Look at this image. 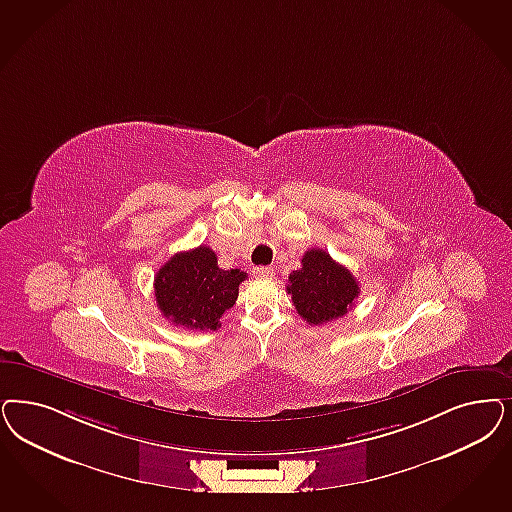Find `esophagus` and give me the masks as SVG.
I'll list each match as a JSON object with an SVG mask.
<instances>
[{
    "label": "esophagus",
    "mask_w": 512,
    "mask_h": 512,
    "mask_svg": "<svg viewBox=\"0 0 512 512\" xmlns=\"http://www.w3.org/2000/svg\"><path fill=\"white\" fill-rule=\"evenodd\" d=\"M253 276H255V278H261V280L272 278V276H274V268H272V266H255V268H253Z\"/></svg>",
    "instance_id": "1"
}]
</instances>
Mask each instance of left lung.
Returning a JSON list of instances; mask_svg holds the SVG:
<instances>
[{"instance_id":"8db88e82","label":"left lung","mask_w":512,"mask_h":512,"mask_svg":"<svg viewBox=\"0 0 512 512\" xmlns=\"http://www.w3.org/2000/svg\"><path fill=\"white\" fill-rule=\"evenodd\" d=\"M287 293L306 323L321 325L348 314L359 285L346 266L338 265L327 251L312 247L302 255V268L289 274Z\"/></svg>"}]
</instances>
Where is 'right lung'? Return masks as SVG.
Segmentation results:
<instances>
[{
  "instance_id": "add662e5",
  "label": "right lung",
  "mask_w": 512,
  "mask_h": 512,
  "mask_svg": "<svg viewBox=\"0 0 512 512\" xmlns=\"http://www.w3.org/2000/svg\"><path fill=\"white\" fill-rule=\"evenodd\" d=\"M246 278L240 268H219L212 247L181 251L160 266L155 276L157 306L174 325L215 331L221 327L223 314L234 306L238 287Z\"/></svg>"
}]
</instances>
